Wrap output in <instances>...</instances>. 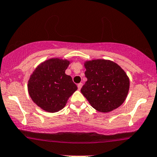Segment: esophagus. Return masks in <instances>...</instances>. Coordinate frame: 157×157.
<instances>
[{
  "mask_svg": "<svg viewBox=\"0 0 157 157\" xmlns=\"http://www.w3.org/2000/svg\"><path fill=\"white\" fill-rule=\"evenodd\" d=\"M82 85H83V84L82 83H79V84H78V90H81V88H82Z\"/></svg>",
  "mask_w": 157,
  "mask_h": 157,
  "instance_id": "esophagus-1",
  "label": "esophagus"
}]
</instances>
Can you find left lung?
<instances>
[{
	"label": "left lung",
	"instance_id": "1",
	"mask_svg": "<svg viewBox=\"0 0 157 157\" xmlns=\"http://www.w3.org/2000/svg\"><path fill=\"white\" fill-rule=\"evenodd\" d=\"M87 81L81 89L93 108L107 113L119 107L128 96L130 81L120 67L109 60L86 61Z\"/></svg>",
	"mask_w": 157,
	"mask_h": 157
}]
</instances>
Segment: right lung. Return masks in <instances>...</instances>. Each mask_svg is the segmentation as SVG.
Segmentation results:
<instances>
[{
  "mask_svg": "<svg viewBox=\"0 0 157 157\" xmlns=\"http://www.w3.org/2000/svg\"><path fill=\"white\" fill-rule=\"evenodd\" d=\"M69 64L67 60L49 59L37 67L28 81L32 100L45 111L61 110L78 89L71 76L65 74Z\"/></svg>",
  "mask_w": 157,
  "mask_h": 157,
  "instance_id": "add662e5",
  "label": "right lung"
}]
</instances>
